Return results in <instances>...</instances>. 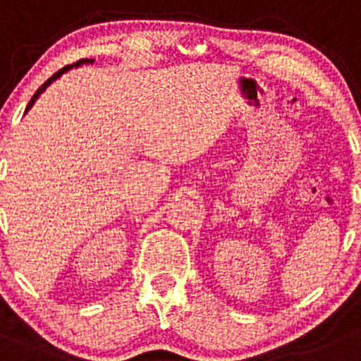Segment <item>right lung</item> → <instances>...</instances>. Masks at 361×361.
Instances as JSON below:
<instances>
[{
  "mask_svg": "<svg viewBox=\"0 0 361 361\" xmlns=\"http://www.w3.org/2000/svg\"><path fill=\"white\" fill-rule=\"evenodd\" d=\"M90 63H95V59H79V61H77V63H73V65H68V66H65V68H61V70H59V72H56L54 75H52L51 79H47V80H45V82L42 84L40 87H38V90H37V93H35V95L31 97V100H30V104H27V107H26V111H24V114H26L27 111H30L31 107L35 106V102H37V100L40 99V95H42V93H44L45 90H47V87L51 86L52 82H54V80H58L59 77L63 75V73H66V72H68V70H72V68H77V66H80V65H90Z\"/></svg>",
  "mask_w": 361,
  "mask_h": 361,
  "instance_id": "1",
  "label": "right lung"
}]
</instances>
